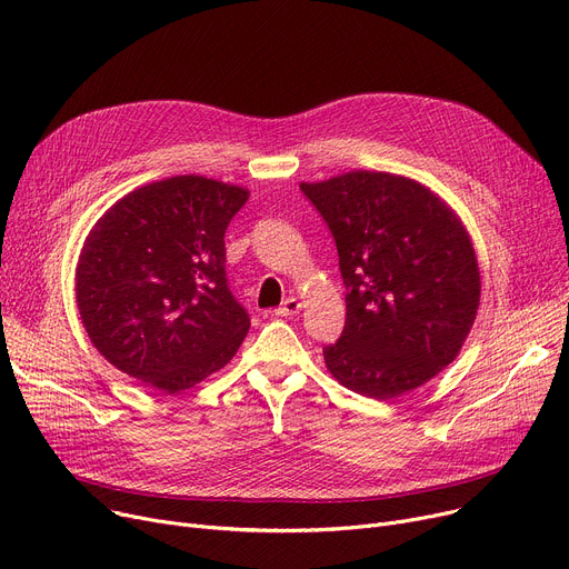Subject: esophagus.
<instances>
[{"label":"esophagus","instance_id":"esophagus-1","mask_svg":"<svg viewBox=\"0 0 569 569\" xmlns=\"http://www.w3.org/2000/svg\"><path fill=\"white\" fill-rule=\"evenodd\" d=\"M300 311H302V302L295 300V297H288V300L274 313L281 316V318H292V316H297Z\"/></svg>","mask_w":569,"mask_h":569}]
</instances>
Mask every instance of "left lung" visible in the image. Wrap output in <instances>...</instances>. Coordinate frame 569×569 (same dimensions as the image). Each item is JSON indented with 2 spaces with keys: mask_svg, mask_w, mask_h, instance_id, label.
<instances>
[{
  "mask_svg": "<svg viewBox=\"0 0 569 569\" xmlns=\"http://www.w3.org/2000/svg\"><path fill=\"white\" fill-rule=\"evenodd\" d=\"M300 189L335 237L346 286L343 332L322 348L327 369L378 401L425 385L459 355L480 307L466 228L429 189L390 172Z\"/></svg>",
  "mask_w": 569,
  "mask_h": 569,
  "instance_id": "1",
  "label": "left lung"
}]
</instances>
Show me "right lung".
Here are the masks:
<instances>
[{"label":"right lung","mask_w":569,"mask_h":569,"mask_svg":"<svg viewBox=\"0 0 569 569\" xmlns=\"http://www.w3.org/2000/svg\"><path fill=\"white\" fill-rule=\"evenodd\" d=\"M249 191L200 174L114 202L82 247L76 300L106 360L166 395L223 369L251 318L226 277L223 234Z\"/></svg>","instance_id":"right-lung-1"}]
</instances>
